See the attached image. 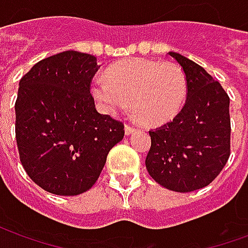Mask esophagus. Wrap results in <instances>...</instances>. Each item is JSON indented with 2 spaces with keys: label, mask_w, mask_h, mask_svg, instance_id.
I'll return each mask as SVG.
<instances>
[{
  "label": "esophagus",
  "mask_w": 248,
  "mask_h": 248,
  "mask_svg": "<svg viewBox=\"0 0 248 248\" xmlns=\"http://www.w3.org/2000/svg\"><path fill=\"white\" fill-rule=\"evenodd\" d=\"M133 131H135V126H131V124H124V133L126 134H131Z\"/></svg>",
  "instance_id": "esophagus-1"
}]
</instances>
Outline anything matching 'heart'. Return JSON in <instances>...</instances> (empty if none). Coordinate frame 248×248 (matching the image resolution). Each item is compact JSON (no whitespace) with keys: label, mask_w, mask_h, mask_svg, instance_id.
<instances>
[{"label":"heart","mask_w":248,"mask_h":248,"mask_svg":"<svg viewBox=\"0 0 248 248\" xmlns=\"http://www.w3.org/2000/svg\"><path fill=\"white\" fill-rule=\"evenodd\" d=\"M90 90L103 113L115 114L130 106L140 124L156 126L181 111L186 99L187 78L185 71L171 62L129 60L111 66L106 78H95Z\"/></svg>","instance_id":"1"}]
</instances>
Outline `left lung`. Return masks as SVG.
<instances>
[{
	"mask_svg": "<svg viewBox=\"0 0 248 248\" xmlns=\"http://www.w3.org/2000/svg\"><path fill=\"white\" fill-rule=\"evenodd\" d=\"M187 78L186 102L165 124L150 130L146 169L161 186L190 192L218 177L231 153L230 97L195 62L170 51Z\"/></svg>",
	"mask_w": 248,
	"mask_h": 248,
	"instance_id": "obj_1",
	"label": "left lung"
}]
</instances>
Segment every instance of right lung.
I'll use <instances>...</instances> for the list:
<instances>
[{"label": "right lung", "instance_id": "add662e5", "mask_svg": "<svg viewBox=\"0 0 248 248\" xmlns=\"http://www.w3.org/2000/svg\"><path fill=\"white\" fill-rule=\"evenodd\" d=\"M97 58L67 50L37 62L21 81L16 101L19 161L30 179L56 195L92 188L124 124L99 114L90 93Z\"/></svg>", "mask_w": 248, "mask_h": 248}]
</instances>
